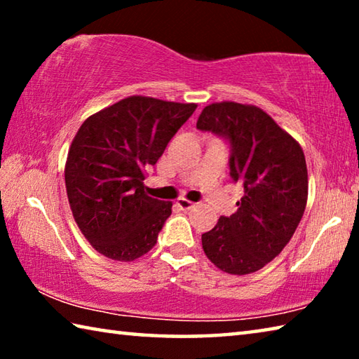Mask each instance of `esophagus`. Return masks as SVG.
Masks as SVG:
<instances>
[{"label":"esophagus","instance_id":"esophagus-1","mask_svg":"<svg viewBox=\"0 0 359 359\" xmlns=\"http://www.w3.org/2000/svg\"><path fill=\"white\" fill-rule=\"evenodd\" d=\"M177 208H180L182 210H190L194 208V204L191 201H188L185 198H180L177 199Z\"/></svg>","mask_w":359,"mask_h":359}]
</instances>
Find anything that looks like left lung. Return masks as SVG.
<instances>
[{
    "instance_id": "left-lung-1",
    "label": "left lung",
    "mask_w": 359,
    "mask_h": 359,
    "mask_svg": "<svg viewBox=\"0 0 359 359\" xmlns=\"http://www.w3.org/2000/svg\"><path fill=\"white\" fill-rule=\"evenodd\" d=\"M196 128L228 139L231 177L244 188L238 212L201 236L203 250L226 274H252L283 250L301 222L309 194L306 156L293 136L252 104L212 102Z\"/></svg>"
}]
</instances>
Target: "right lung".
Returning <instances> with one entry per match:
<instances>
[{"label": "right lung", "mask_w": 359, "mask_h": 359, "mask_svg": "<svg viewBox=\"0 0 359 359\" xmlns=\"http://www.w3.org/2000/svg\"><path fill=\"white\" fill-rule=\"evenodd\" d=\"M196 107L135 95L81 125L66 158L65 184L72 217L96 252L133 261L154 248L172 203L145 193V169Z\"/></svg>", "instance_id": "add662e5"}]
</instances>
